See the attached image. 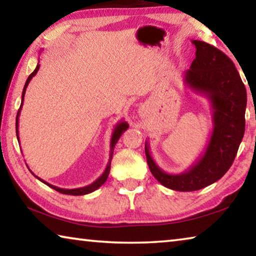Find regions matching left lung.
I'll list each match as a JSON object with an SVG mask.
<instances>
[{
  "label": "left lung",
  "instance_id": "1",
  "mask_svg": "<svg viewBox=\"0 0 256 256\" xmlns=\"http://www.w3.org/2000/svg\"><path fill=\"white\" fill-rule=\"evenodd\" d=\"M192 42L196 48V58L185 72L184 81L210 102L214 128L206 149L188 170L170 174L156 164L146 141V156L151 174L164 188L180 192L201 190L226 174L244 136L248 102L245 86L232 60L208 42Z\"/></svg>",
  "mask_w": 256,
  "mask_h": 256
}]
</instances>
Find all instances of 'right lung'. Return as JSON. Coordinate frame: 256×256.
Masks as SVG:
<instances>
[{
	"mask_svg": "<svg viewBox=\"0 0 256 256\" xmlns=\"http://www.w3.org/2000/svg\"><path fill=\"white\" fill-rule=\"evenodd\" d=\"M38 70H40V63L37 64V66H36V68H34V71L32 73V74H30V76H28V79H27V81H26L24 86V90H22V98H21V105H20V108H19V110H18V114H16V138H18V141H19V131H18V128H19V115H20L21 107H22V105H24V99L26 89H27V86H28V84H29L30 80L32 79V76H36V73L38 72ZM128 128V124L126 122H124L123 120H120V123L116 124V126H115V128H114V131H112V138H110V160H108V162H107L106 170H105V172H102V176L99 177V178H97L96 180H94V183H92V184H89V185L84 186V188H71V190L60 188H58V186H54V185H52V184H50V183H47V182H45V180H42V178H40V177L34 175L32 170H29L32 172V174L34 177H36V178H38V180H40V182H42V183L46 184L47 186H50V188H53V190H58V192L62 193V194H68V196H84V194H89V193H92V192H94V190H96L97 188H100V186H102V185L104 183H105V182L107 180V177H108V175H110V162H112V152H114L115 144H118V138H120V136H122V134H123L125 131H126Z\"/></svg>",
	"mask_w": 256,
	"mask_h": 256,
	"instance_id": "1",
	"label": "right lung"
}]
</instances>
